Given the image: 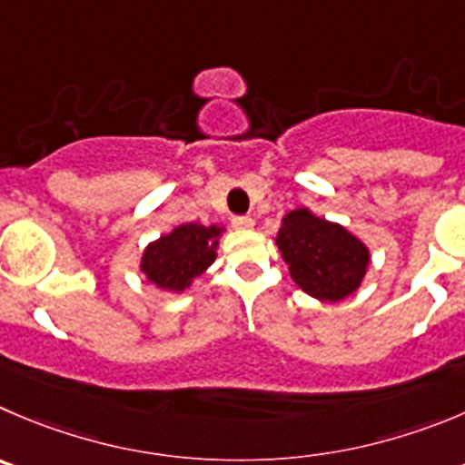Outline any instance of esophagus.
I'll return each instance as SVG.
<instances>
[{
  "mask_svg": "<svg viewBox=\"0 0 465 465\" xmlns=\"http://www.w3.org/2000/svg\"><path fill=\"white\" fill-rule=\"evenodd\" d=\"M232 228L237 230L253 228V219H251V216H232Z\"/></svg>",
  "mask_w": 465,
  "mask_h": 465,
  "instance_id": "34e87169",
  "label": "esophagus"
}]
</instances>
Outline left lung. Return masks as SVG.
Masks as SVG:
<instances>
[{"label":"left lung","instance_id":"8db88e82","mask_svg":"<svg viewBox=\"0 0 465 465\" xmlns=\"http://www.w3.org/2000/svg\"><path fill=\"white\" fill-rule=\"evenodd\" d=\"M278 251L290 276L306 294L338 303L361 287L370 267V251L344 225L299 207L282 216Z\"/></svg>","mask_w":465,"mask_h":465}]
</instances>
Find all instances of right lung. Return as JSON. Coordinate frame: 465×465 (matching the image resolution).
Instances as JSON below:
<instances>
[{"label": "right lung", "instance_id": "add662e5", "mask_svg": "<svg viewBox=\"0 0 465 465\" xmlns=\"http://www.w3.org/2000/svg\"><path fill=\"white\" fill-rule=\"evenodd\" d=\"M221 232V225H178L145 246L141 272L159 290L184 292L216 260Z\"/></svg>", "mask_w": 465, "mask_h": 465}]
</instances>
